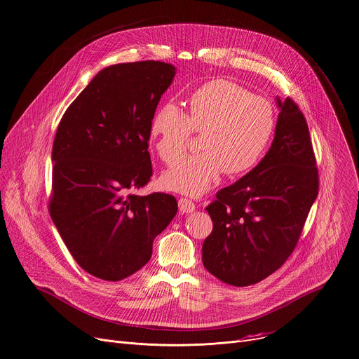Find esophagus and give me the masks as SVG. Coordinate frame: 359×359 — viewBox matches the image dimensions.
<instances>
[{"label": "esophagus", "instance_id": "esophagus-1", "mask_svg": "<svg viewBox=\"0 0 359 359\" xmlns=\"http://www.w3.org/2000/svg\"><path fill=\"white\" fill-rule=\"evenodd\" d=\"M179 208L184 214H190L196 210V204L189 198H179Z\"/></svg>", "mask_w": 359, "mask_h": 359}]
</instances>
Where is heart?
Masks as SVG:
<instances>
[{"mask_svg":"<svg viewBox=\"0 0 359 359\" xmlns=\"http://www.w3.org/2000/svg\"><path fill=\"white\" fill-rule=\"evenodd\" d=\"M189 115L175 102L162 104L152 115L151 137L168 163L186 148L193 130H203L201 152L180 158L163 176L166 189L201 196L221 172L241 175L264 156L273 131V105L264 97L226 80H212L189 97Z\"/></svg>","mask_w":359,"mask_h":359,"instance_id":"obj_1","label":"heart"}]
</instances>
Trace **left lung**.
Instances as JSON below:
<instances>
[{
    "mask_svg": "<svg viewBox=\"0 0 359 359\" xmlns=\"http://www.w3.org/2000/svg\"><path fill=\"white\" fill-rule=\"evenodd\" d=\"M276 105L268 154L205 208L212 231L203 243V265L232 286L258 283L286 262L318 193L306 118L289 97H276Z\"/></svg>",
    "mask_w": 359,
    "mask_h": 359,
    "instance_id": "1",
    "label": "left lung"
}]
</instances>
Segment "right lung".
<instances>
[{"label":"right lung","mask_w":359,"mask_h":359,"mask_svg":"<svg viewBox=\"0 0 359 359\" xmlns=\"http://www.w3.org/2000/svg\"><path fill=\"white\" fill-rule=\"evenodd\" d=\"M175 74L155 60L108 66L57 127L50 217L76 262L98 279L121 280L147 265L177 212L170 194L130 193L151 180V119Z\"/></svg>","instance_id":"obj_1"}]
</instances>
